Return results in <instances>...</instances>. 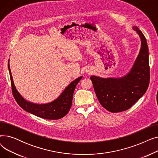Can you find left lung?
I'll list each match as a JSON object with an SVG mask.
<instances>
[{"label":"left lung","mask_w":158,"mask_h":158,"mask_svg":"<svg viewBox=\"0 0 158 158\" xmlns=\"http://www.w3.org/2000/svg\"><path fill=\"white\" fill-rule=\"evenodd\" d=\"M141 40V48L130 71L121 77H90L96 96L104 108L112 113L127 110L146 92L150 80L148 48L143 34L132 27Z\"/></svg>","instance_id":"obj_1"}]
</instances>
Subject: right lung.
Listing matches in <instances>:
<instances>
[{"instance_id": "obj_1", "label": "right lung", "mask_w": 158, "mask_h": 158, "mask_svg": "<svg viewBox=\"0 0 158 158\" xmlns=\"http://www.w3.org/2000/svg\"><path fill=\"white\" fill-rule=\"evenodd\" d=\"M7 66L10 75L11 84L14 98L16 102L23 110L35 114L38 117L48 120H57L61 118L69 113L72 104L74 90L82 76L73 81L63 90L61 94L54 101L47 104H36L26 101L18 92L15 86L10 68V60L8 61Z\"/></svg>"}]
</instances>
